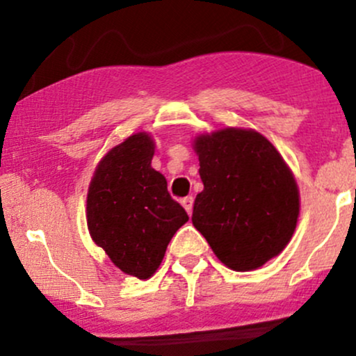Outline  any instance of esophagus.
I'll return each mask as SVG.
<instances>
[{"mask_svg":"<svg viewBox=\"0 0 356 356\" xmlns=\"http://www.w3.org/2000/svg\"><path fill=\"white\" fill-rule=\"evenodd\" d=\"M182 206H184V209L187 211V214H192V206H194V197H192V195H189V197H184L182 199Z\"/></svg>","mask_w":356,"mask_h":356,"instance_id":"esophagus-1","label":"esophagus"}]
</instances>
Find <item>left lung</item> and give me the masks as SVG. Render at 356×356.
<instances>
[{"instance_id":"left-lung-1","label":"left lung","mask_w":356,"mask_h":356,"mask_svg":"<svg viewBox=\"0 0 356 356\" xmlns=\"http://www.w3.org/2000/svg\"><path fill=\"white\" fill-rule=\"evenodd\" d=\"M199 175L192 224L234 271L280 254L295 232L300 195L291 170L254 130L224 129L195 140Z\"/></svg>"}]
</instances>
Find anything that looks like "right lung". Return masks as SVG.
I'll list each match as a JSON object with an SVG mask.
<instances>
[{"instance_id":"1","label":"right lung","mask_w":356,"mask_h":356,"mask_svg":"<svg viewBox=\"0 0 356 356\" xmlns=\"http://www.w3.org/2000/svg\"><path fill=\"white\" fill-rule=\"evenodd\" d=\"M147 134L113 147L97 167L87 197V224L95 244L118 269L147 280L161 266L167 244L189 216L152 169Z\"/></svg>"}]
</instances>
